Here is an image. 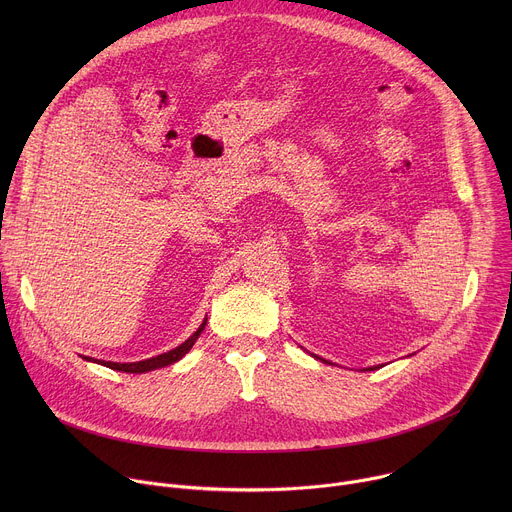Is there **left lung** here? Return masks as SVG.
<instances>
[{"mask_svg":"<svg viewBox=\"0 0 512 512\" xmlns=\"http://www.w3.org/2000/svg\"><path fill=\"white\" fill-rule=\"evenodd\" d=\"M373 369H379V367H371V369H369V371H373Z\"/></svg>","mask_w":512,"mask_h":512,"instance_id":"8db88e82","label":"left lung"}]
</instances>
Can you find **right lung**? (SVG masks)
Wrapping results in <instances>:
<instances>
[{
  "instance_id": "obj_1",
  "label": "right lung",
  "mask_w": 512,
  "mask_h": 512,
  "mask_svg": "<svg viewBox=\"0 0 512 512\" xmlns=\"http://www.w3.org/2000/svg\"><path fill=\"white\" fill-rule=\"evenodd\" d=\"M204 326H206V320L200 324V328L186 340V342H182L180 346H176L174 350H170V352H164V354H158V356H154V358H148V360H139V362H111V360H99V364H103V367H107V369H113V371H123V373H148V371H154V369H162V367H168V364H172V362H176V360H180L192 346H194V342L198 340V336H200V332L204 330ZM87 358V356H85ZM87 360H93V358H87ZM97 362V360H95Z\"/></svg>"
}]
</instances>
